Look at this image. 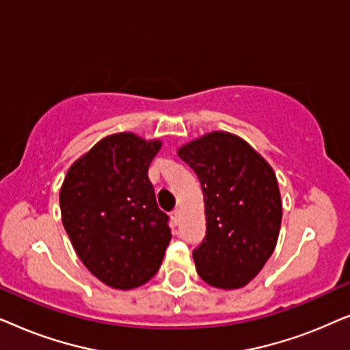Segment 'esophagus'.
<instances>
[{
    "label": "esophagus",
    "mask_w": 350,
    "mask_h": 350,
    "mask_svg": "<svg viewBox=\"0 0 350 350\" xmlns=\"http://www.w3.org/2000/svg\"><path fill=\"white\" fill-rule=\"evenodd\" d=\"M170 217H172V219H174V223H175V224H176V223H178V219H180V210H178V208L172 210Z\"/></svg>",
    "instance_id": "esophagus-1"
}]
</instances>
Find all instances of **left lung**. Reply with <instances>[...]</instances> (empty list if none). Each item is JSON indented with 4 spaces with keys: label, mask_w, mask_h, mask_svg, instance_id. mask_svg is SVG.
<instances>
[{
    "label": "left lung",
    "mask_w": 350,
    "mask_h": 350,
    "mask_svg": "<svg viewBox=\"0 0 350 350\" xmlns=\"http://www.w3.org/2000/svg\"><path fill=\"white\" fill-rule=\"evenodd\" d=\"M178 156L202 186L207 229L194 248L196 271L208 285L241 288L274 252L282 202L271 165L242 138L212 132L181 146Z\"/></svg>",
    "instance_id": "8db88e82"
}]
</instances>
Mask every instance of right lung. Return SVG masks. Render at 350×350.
I'll use <instances>...</instances> for the list:
<instances>
[{"mask_svg":"<svg viewBox=\"0 0 350 350\" xmlns=\"http://www.w3.org/2000/svg\"><path fill=\"white\" fill-rule=\"evenodd\" d=\"M159 150L157 140L116 133L76 161L62 185L65 231L84 266L113 288L146 284L172 239L170 218L148 178Z\"/></svg>","mask_w":350,"mask_h":350,"instance_id":"obj_1","label":"right lung"}]
</instances>
